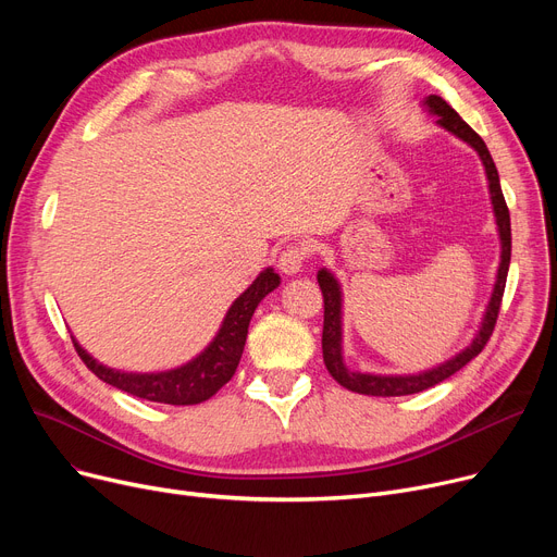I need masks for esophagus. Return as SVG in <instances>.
<instances>
[{
	"label": "esophagus",
	"instance_id": "esophagus-1",
	"mask_svg": "<svg viewBox=\"0 0 557 557\" xmlns=\"http://www.w3.org/2000/svg\"><path fill=\"white\" fill-rule=\"evenodd\" d=\"M309 257V248L305 246H286L282 252H280V259H277V267L282 273L286 275H296L300 273L305 259Z\"/></svg>",
	"mask_w": 557,
	"mask_h": 557
}]
</instances>
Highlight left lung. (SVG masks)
<instances>
[{"mask_svg":"<svg viewBox=\"0 0 557 557\" xmlns=\"http://www.w3.org/2000/svg\"><path fill=\"white\" fill-rule=\"evenodd\" d=\"M424 106L429 108L431 114L437 116V124L443 128H447L449 133H454L456 137H460L462 141H467L472 149L479 153L483 166H485V175H487V187H490V198H492V210L496 216V227H499V239H502V261H499V271H496V282H494V290L492 298L487 302L485 315L479 334L474 336V341L467 345L462 352H458L456 357H451L449 361L435 366L431 370H424L420 374H368V372H357L349 370L343 363V323H341V284L338 280L327 271L320 269L318 271V284L320 290H323V300H325V323H323V359L325 366L330 370V374L336 379V382L359 395H374V397H399V395H413V393H422L435 384L445 382L454 372H458L462 366L470 363L474 357L481 355V349L485 347V343L490 341L496 318H499V309H502V298L506 290V277H508V267H510V248H512V237H510V212L508 205L502 191V183H499V171L494 166V160L487 151L485 141L467 126L460 114L443 99V97H426Z\"/></svg>","mask_w":557,"mask_h":557,"instance_id":"left-lung-1","label":"left lung"}]
</instances>
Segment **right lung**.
<instances>
[{"label": "right lung", "instance_id": "obj_1", "mask_svg": "<svg viewBox=\"0 0 557 557\" xmlns=\"http://www.w3.org/2000/svg\"><path fill=\"white\" fill-rule=\"evenodd\" d=\"M277 286H280V275L273 269L261 271L244 294L232 302L214 341L205 347L196 359L175 370L151 372V374L112 370L87 355L74 338L72 341L81 361L90 368L101 382L114 388H120L133 397L160 401V404H173V406L200 404L205 399H210L212 395H216L221 386H225L232 379V374L237 372V366L244 355L250 318L257 305Z\"/></svg>", "mask_w": 557, "mask_h": 557}]
</instances>
